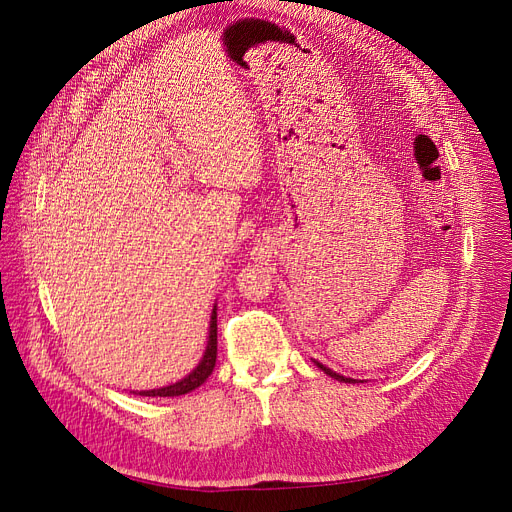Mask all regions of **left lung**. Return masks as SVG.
Returning <instances> with one entry per match:
<instances>
[{"instance_id": "8db88e82", "label": "left lung", "mask_w": 512, "mask_h": 512, "mask_svg": "<svg viewBox=\"0 0 512 512\" xmlns=\"http://www.w3.org/2000/svg\"><path fill=\"white\" fill-rule=\"evenodd\" d=\"M315 365L321 369V371H324V373H328L330 375V378H334V380H338V382H344V384H355L357 380H353V378H344V375H340V373H336V371H332L330 367H326V365H321V363H317L315 361Z\"/></svg>"}]
</instances>
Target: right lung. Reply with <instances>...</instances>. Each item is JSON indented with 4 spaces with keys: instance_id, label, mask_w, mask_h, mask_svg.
Segmentation results:
<instances>
[{
    "instance_id": "obj_1",
    "label": "right lung",
    "mask_w": 512,
    "mask_h": 512,
    "mask_svg": "<svg viewBox=\"0 0 512 512\" xmlns=\"http://www.w3.org/2000/svg\"><path fill=\"white\" fill-rule=\"evenodd\" d=\"M215 359H218V313H215V307L211 311V321H209V338H207V346H205V355L199 361V365L182 378L180 382L166 386V388H157V390H143L139 392L141 396H180L191 392L195 388H199L215 367Z\"/></svg>"
}]
</instances>
